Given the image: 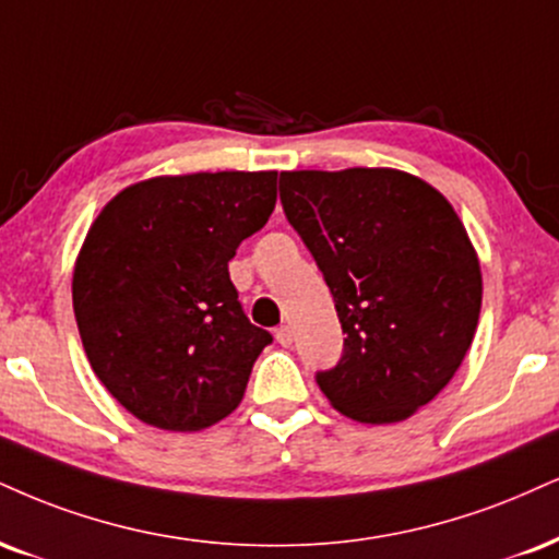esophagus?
<instances>
[{
    "label": "esophagus",
    "instance_id": "34e87169",
    "mask_svg": "<svg viewBox=\"0 0 559 559\" xmlns=\"http://www.w3.org/2000/svg\"><path fill=\"white\" fill-rule=\"evenodd\" d=\"M275 341H278L281 346H292V341H294V328H292V325L275 328Z\"/></svg>",
    "mask_w": 559,
    "mask_h": 559
}]
</instances>
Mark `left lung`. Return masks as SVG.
I'll use <instances>...</instances> for the list:
<instances>
[{
  "label": "left lung",
  "instance_id": "left-lung-1",
  "mask_svg": "<svg viewBox=\"0 0 559 559\" xmlns=\"http://www.w3.org/2000/svg\"><path fill=\"white\" fill-rule=\"evenodd\" d=\"M281 203L346 333L320 390L361 425L408 419L453 380L479 322L481 271L459 213L395 169L284 171Z\"/></svg>",
  "mask_w": 559,
  "mask_h": 559
}]
</instances>
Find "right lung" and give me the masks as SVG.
Returning <instances> with one entry per match:
<instances>
[{
  "label": "right lung",
  "instance_id": "add662e5",
  "mask_svg": "<svg viewBox=\"0 0 559 559\" xmlns=\"http://www.w3.org/2000/svg\"><path fill=\"white\" fill-rule=\"evenodd\" d=\"M278 171H200L127 187L87 231L72 307L96 378L145 425L198 432L241 403L273 335L228 278L271 218Z\"/></svg>",
  "mask_w": 559,
  "mask_h": 559
}]
</instances>
